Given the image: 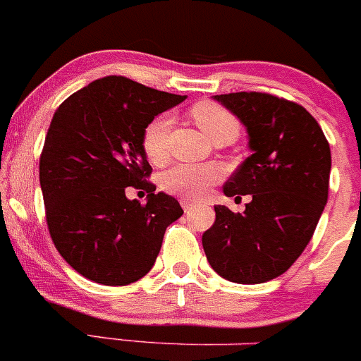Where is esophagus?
<instances>
[{
  "label": "esophagus",
  "mask_w": 361,
  "mask_h": 361,
  "mask_svg": "<svg viewBox=\"0 0 361 361\" xmlns=\"http://www.w3.org/2000/svg\"><path fill=\"white\" fill-rule=\"evenodd\" d=\"M180 202H181V206H183L185 213H188L190 209H194V206H195V201H192L190 197H181Z\"/></svg>",
  "instance_id": "34e87169"
}]
</instances>
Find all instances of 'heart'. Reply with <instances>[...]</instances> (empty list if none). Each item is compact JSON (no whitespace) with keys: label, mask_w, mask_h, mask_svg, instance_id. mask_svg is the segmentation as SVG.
Instances as JSON below:
<instances>
[{"label":"heart","mask_w":361,"mask_h":361,"mask_svg":"<svg viewBox=\"0 0 361 361\" xmlns=\"http://www.w3.org/2000/svg\"><path fill=\"white\" fill-rule=\"evenodd\" d=\"M195 126L206 134L209 140L227 134L234 137L238 134V120L220 104L211 101H201L190 110ZM171 129V118L162 115L155 118L143 130V152L147 159L154 164H162L167 157V134ZM224 167L218 162L206 164H176L164 171L160 176V187L171 194H180L185 197H201L211 185L221 180Z\"/></svg>","instance_id":"b5f03b06"}]
</instances>
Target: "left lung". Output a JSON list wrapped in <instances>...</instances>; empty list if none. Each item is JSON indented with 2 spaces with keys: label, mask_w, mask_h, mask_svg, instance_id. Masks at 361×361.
I'll list each match as a JSON object with an SVG mask.
<instances>
[{
  "label": "left lung",
  "mask_w": 361,
  "mask_h": 361,
  "mask_svg": "<svg viewBox=\"0 0 361 361\" xmlns=\"http://www.w3.org/2000/svg\"><path fill=\"white\" fill-rule=\"evenodd\" d=\"M248 133L250 157L224 194L251 195L243 213L214 206L202 235L214 272L232 283H265L288 271L311 241L329 199L332 155L322 127L300 104L262 92L213 96Z\"/></svg>",
  "instance_id": "1"
}]
</instances>
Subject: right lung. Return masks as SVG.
I'll use <instances>...</instances> for the list:
<instances>
[{
	"mask_svg": "<svg viewBox=\"0 0 361 361\" xmlns=\"http://www.w3.org/2000/svg\"><path fill=\"white\" fill-rule=\"evenodd\" d=\"M187 96L123 76H106L71 94L54 113L39 159L47 224L61 257L90 281L123 286L148 274L180 202L147 183L152 166L143 130ZM147 192V204L125 188Z\"/></svg>",
	"mask_w": 361,
	"mask_h": 361,
	"instance_id": "obj_1",
	"label": "right lung"
}]
</instances>
